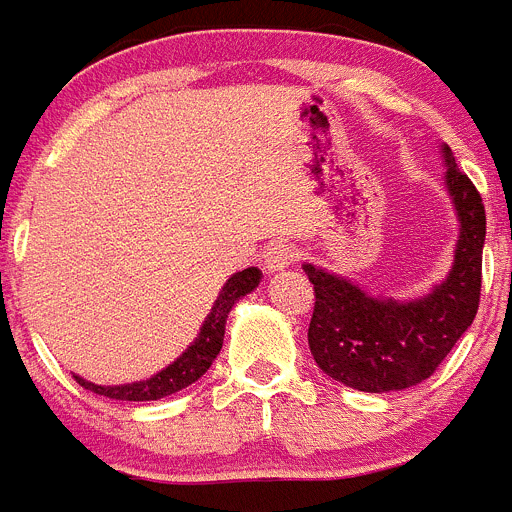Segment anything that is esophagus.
<instances>
[{
    "mask_svg": "<svg viewBox=\"0 0 512 512\" xmlns=\"http://www.w3.org/2000/svg\"><path fill=\"white\" fill-rule=\"evenodd\" d=\"M290 262H293V250H290L285 242H275V245H270V250L265 252V270L267 272L285 270V267H290Z\"/></svg>",
    "mask_w": 512,
    "mask_h": 512,
    "instance_id": "1",
    "label": "esophagus"
}]
</instances>
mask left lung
<instances>
[{"instance_id": "obj_1", "label": "left lung", "mask_w": 512, "mask_h": 512, "mask_svg": "<svg viewBox=\"0 0 512 512\" xmlns=\"http://www.w3.org/2000/svg\"><path fill=\"white\" fill-rule=\"evenodd\" d=\"M442 186L457 217L452 267L414 298L369 293L351 278L303 262L315 308L308 346L323 374L369 394L422 384L472 326L480 303L485 207L472 181L457 169L452 148L439 146Z\"/></svg>"}]
</instances>
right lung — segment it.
<instances>
[{
	"mask_svg": "<svg viewBox=\"0 0 512 512\" xmlns=\"http://www.w3.org/2000/svg\"><path fill=\"white\" fill-rule=\"evenodd\" d=\"M262 280V270L257 267H247L242 272H234L232 278L222 285L217 300H214L212 310L204 318L202 328H199L197 338L189 343V346L181 351L179 358H174L166 369L156 371L154 376H148L143 381H131V384H93V381H85L83 376L75 374V381L80 386H85L88 391L100 396H108V399L118 401H156L164 399V396L176 394V391L186 389L194 381L202 379L209 371V366L214 364L219 348L224 343V326H227L229 310L240 303L245 295H250L252 290H257Z\"/></svg>",
	"mask_w": 512,
	"mask_h": 512,
	"instance_id": "1",
	"label": "right lung"
}]
</instances>
